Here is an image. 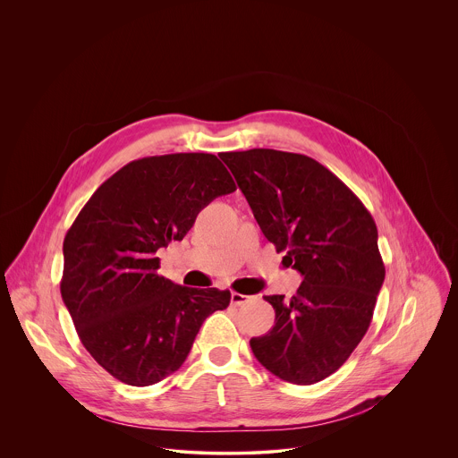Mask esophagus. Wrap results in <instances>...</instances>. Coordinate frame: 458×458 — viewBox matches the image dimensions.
<instances>
[{
  "label": "esophagus",
  "instance_id": "34e87169",
  "mask_svg": "<svg viewBox=\"0 0 458 458\" xmlns=\"http://www.w3.org/2000/svg\"><path fill=\"white\" fill-rule=\"evenodd\" d=\"M253 297H248V295H242V293H232V304L233 305H244L246 302H250Z\"/></svg>",
  "mask_w": 458,
  "mask_h": 458
}]
</instances>
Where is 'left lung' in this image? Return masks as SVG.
<instances>
[{"label": "left lung", "instance_id": "1", "mask_svg": "<svg viewBox=\"0 0 458 458\" xmlns=\"http://www.w3.org/2000/svg\"><path fill=\"white\" fill-rule=\"evenodd\" d=\"M263 235L304 276L297 295L265 297L268 334L250 341L274 376L312 385L334 374L365 335L385 281L377 228L355 193L304 154L221 153Z\"/></svg>", "mask_w": 458, "mask_h": 458}]
</instances>
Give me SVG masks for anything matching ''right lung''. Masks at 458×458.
Instances as JSON below:
<instances>
[{
	"instance_id": "obj_1",
	"label": "right lung",
	"mask_w": 458,
	"mask_h": 458,
	"mask_svg": "<svg viewBox=\"0 0 458 458\" xmlns=\"http://www.w3.org/2000/svg\"><path fill=\"white\" fill-rule=\"evenodd\" d=\"M235 190L214 154L149 156L108 177L66 232L61 297L81 343L115 379L149 386L175 372L205 318L230 304L228 290L159 276L156 253Z\"/></svg>"
}]
</instances>
